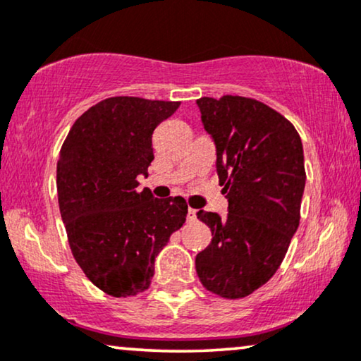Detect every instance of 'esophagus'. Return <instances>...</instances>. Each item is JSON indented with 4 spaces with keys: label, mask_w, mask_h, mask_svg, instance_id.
<instances>
[{
    "label": "esophagus",
    "mask_w": 361,
    "mask_h": 361,
    "mask_svg": "<svg viewBox=\"0 0 361 361\" xmlns=\"http://www.w3.org/2000/svg\"><path fill=\"white\" fill-rule=\"evenodd\" d=\"M187 221H189V222L195 221V209L189 207V210H187Z\"/></svg>",
    "instance_id": "obj_1"
}]
</instances>
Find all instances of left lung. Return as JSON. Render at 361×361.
I'll return each instance as SVG.
<instances>
[{"label":"left lung","instance_id":"8db88e82","mask_svg":"<svg viewBox=\"0 0 361 361\" xmlns=\"http://www.w3.org/2000/svg\"><path fill=\"white\" fill-rule=\"evenodd\" d=\"M197 104L217 147L228 214L197 212L212 242L195 257V270L209 292L237 300L274 277L297 232L307 179L302 139L280 112L252 97H200Z\"/></svg>","mask_w":361,"mask_h":361}]
</instances>
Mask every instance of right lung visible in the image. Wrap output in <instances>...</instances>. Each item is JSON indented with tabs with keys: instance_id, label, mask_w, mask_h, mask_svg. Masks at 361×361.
<instances>
[{
	"instance_id": "right-lung-1",
	"label": "right lung",
	"mask_w": 361,
	"mask_h": 361,
	"mask_svg": "<svg viewBox=\"0 0 361 361\" xmlns=\"http://www.w3.org/2000/svg\"><path fill=\"white\" fill-rule=\"evenodd\" d=\"M179 104L107 97L79 116L61 146L56 187L69 247L84 275L112 297L146 292L157 254L185 222L180 195L137 190L154 161V129Z\"/></svg>"
}]
</instances>
